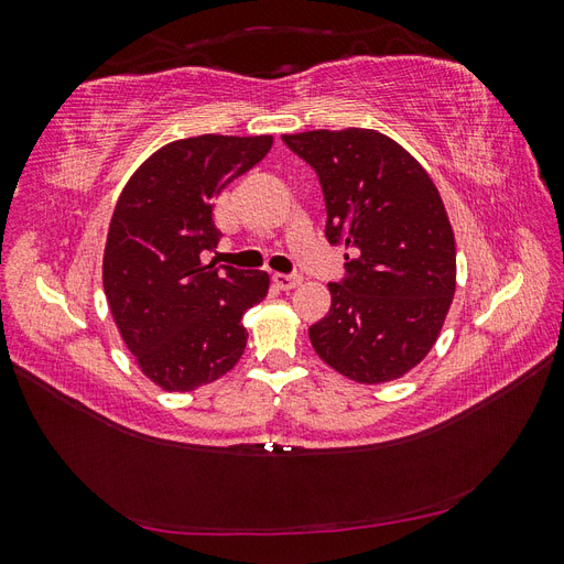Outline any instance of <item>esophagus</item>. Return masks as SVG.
<instances>
[{
  "instance_id": "1",
  "label": "esophagus",
  "mask_w": 564,
  "mask_h": 564,
  "mask_svg": "<svg viewBox=\"0 0 564 564\" xmlns=\"http://www.w3.org/2000/svg\"><path fill=\"white\" fill-rule=\"evenodd\" d=\"M272 282H275L280 289H284V292H289V289H296L301 284V275H282V272H275V275H272Z\"/></svg>"
}]
</instances>
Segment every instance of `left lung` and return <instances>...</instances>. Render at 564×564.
I'll list each match as a JSON object with an SVG mask.
<instances>
[{
  "mask_svg": "<svg viewBox=\"0 0 564 564\" xmlns=\"http://www.w3.org/2000/svg\"><path fill=\"white\" fill-rule=\"evenodd\" d=\"M327 204V240L344 245L348 278L308 329L315 352L357 383H386L431 352L456 292V245L429 172L373 129L284 133Z\"/></svg>",
  "mask_w": 564,
  "mask_h": 564,
  "instance_id": "left-lung-1",
  "label": "left lung"
}]
</instances>
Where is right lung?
Wrapping results in <instances>:
<instances>
[{"label":"right lung","instance_id":"obj_1","mask_svg":"<svg viewBox=\"0 0 564 564\" xmlns=\"http://www.w3.org/2000/svg\"><path fill=\"white\" fill-rule=\"evenodd\" d=\"M272 135L204 133L166 143L119 195L104 251V289L124 346L145 377L191 392L228 373L245 352L242 315L268 294L263 270L218 268L214 199L259 164Z\"/></svg>","mask_w":564,"mask_h":564}]
</instances>
